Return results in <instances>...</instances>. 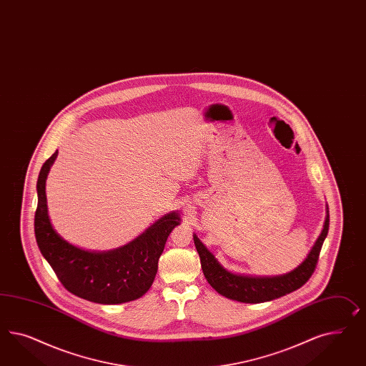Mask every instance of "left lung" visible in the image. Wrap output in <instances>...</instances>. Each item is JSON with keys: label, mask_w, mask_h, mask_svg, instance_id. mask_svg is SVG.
I'll list each match as a JSON object with an SVG mask.
<instances>
[{"label": "left lung", "mask_w": 366, "mask_h": 366, "mask_svg": "<svg viewBox=\"0 0 366 366\" xmlns=\"http://www.w3.org/2000/svg\"><path fill=\"white\" fill-rule=\"evenodd\" d=\"M329 230V208L326 205V217L321 234L310 249L307 258L293 270L280 276H247L232 273L218 262L214 254L205 247L197 234H193L204 276L210 287L221 296L245 304H259L289 295L302 287L316 269L317 259Z\"/></svg>", "instance_id": "obj_1"}]
</instances>
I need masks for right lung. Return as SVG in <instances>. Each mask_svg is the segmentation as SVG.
Instances as JSON below:
<instances>
[{
  "label": "right lung",
  "mask_w": 366,
  "mask_h": 366,
  "mask_svg": "<svg viewBox=\"0 0 366 366\" xmlns=\"http://www.w3.org/2000/svg\"><path fill=\"white\" fill-rule=\"evenodd\" d=\"M59 154L56 150L42 165L37 179L34 233L41 254L49 262L61 284L73 293L102 305L124 304L144 296L157 274L170 232L179 225L177 212H170L127 245L108 252L76 247L59 236L50 222L46 178Z\"/></svg>",
  "instance_id": "1"
}]
</instances>
